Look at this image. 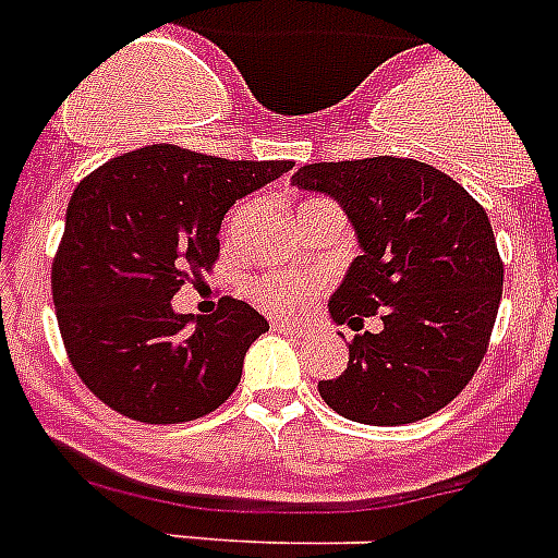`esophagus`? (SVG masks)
Masks as SVG:
<instances>
[{
    "label": "esophagus",
    "mask_w": 558,
    "mask_h": 558,
    "mask_svg": "<svg viewBox=\"0 0 558 558\" xmlns=\"http://www.w3.org/2000/svg\"><path fill=\"white\" fill-rule=\"evenodd\" d=\"M271 329L275 331H283V335H306L301 323H292V320H275L271 323Z\"/></svg>",
    "instance_id": "obj_1"
}]
</instances>
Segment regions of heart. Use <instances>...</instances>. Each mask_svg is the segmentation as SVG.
Segmentation results:
<instances>
[{"label": "heart", "instance_id": "1", "mask_svg": "<svg viewBox=\"0 0 558 558\" xmlns=\"http://www.w3.org/2000/svg\"><path fill=\"white\" fill-rule=\"evenodd\" d=\"M250 292L269 312L294 315L315 301L320 292V280L312 275H298V271H269V275L252 280Z\"/></svg>", "mask_w": 558, "mask_h": 558}]
</instances>
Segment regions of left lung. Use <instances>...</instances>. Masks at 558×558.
I'll return each mask as SVG.
<instances>
[{
    "label": "left lung",
    "mask_w": 558,
    "mask_h": 558,
    "mask_svg": "<svg viewBox=\"0 0 558 558\" xmlns=\"http://www.w3.org/2000/svg\"><path fill=\"white\" fill-rule=\"evenodd\" d=\"M292 186L340 204L360 255L329 298L354 335L349 366L317 391L354 423L405 425L446 409L480 368L502 301L488 213L453 178L414 158L306 163Z\"/></svg>",
    "instance_id": "obj_1"
}]
</instances>
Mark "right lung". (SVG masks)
Segmentation results:
<instances>
[{
    "instance_id": "1",
    "label": "right lung",
    "mask_w": 558,
    "mask_h": 558,
    "mask_svg": "<svg viewBox=\"0 0 558 558\" xmlns=\"http://www.w3.org/2000/svg\"><path fill=\"white\" fill-rule=\"evenodd\" d=\"M289 170L153 144L73 190L50 280L68 357L98 400L149 425L198 420L229 400L269 323L232 298L195 320L170 301L190 271L215 264L227 209Z\"/></svg>"
}]
</instances>
